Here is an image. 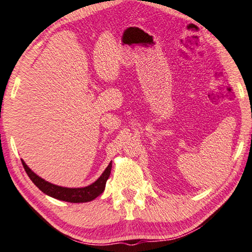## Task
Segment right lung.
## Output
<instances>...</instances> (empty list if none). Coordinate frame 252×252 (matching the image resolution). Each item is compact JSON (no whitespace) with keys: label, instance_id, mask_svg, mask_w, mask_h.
<instances>
[{"label":"right lung","instance_id":"add662e5","mask_svg":"<svg viewBox=\"0 0 252 252\" xmlns=\"http://www.w3.org/2000/svg\"><path fill=\"white\" fill-rule=\"evenodd\" d=\"M22 164L24 166V170L27 173V175L31 178V181L38 187V189L46 195L50 196L59 200H63V202L69 203H86L90 202V200L98 197L100 194H102L106 187V183L108 181L109 176L111 173L112 164L110 162L108 167L104 170L102 175L100 176L97 181L89 186L81 187V189H68V187H62L54 185L52 183H48L42 177L31 170V168L26 165L25 162L22 159Z\"/></svg>","mask_w":252,"mask_h":252}]
</instances>
